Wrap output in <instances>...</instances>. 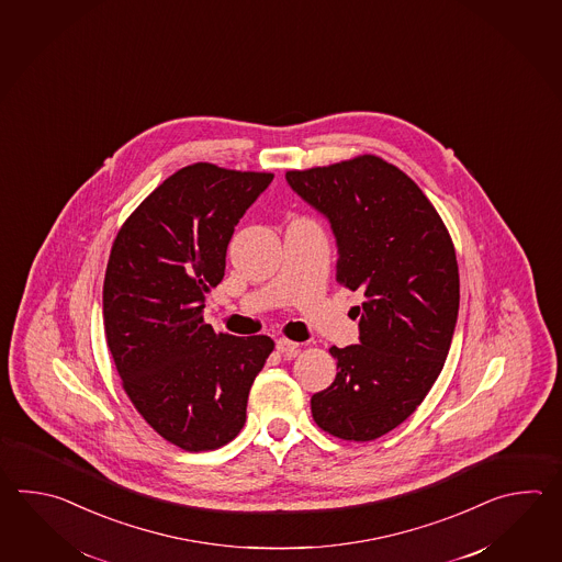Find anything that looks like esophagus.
<instances>
[{"label":"esophagus","instance_id":"1","mask_svg":"<svg viewBox=\"0 0 562 562\" xmlns=\"http://www.w3.org/2000/svg\"><path fill=\"white\" fill-rule=\"evenodd\" d=\"M277 351L283 353L285 358H293L299 351V344L297 341L286 339V337H279V339H277Z\"/></svg>","mask_w":562,"mask_h":562}]
</instances>
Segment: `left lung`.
<instances>
[{
    "mask_svg": "<svg viewBox=\"0 0 562 562\" xmlns=\"http://www.w3.org/2000/svg\"><path fill=\"white\" fill-rule=\"evenodd\" d=\"M337 240V281L361 291L358 346L331 347L334 383L311 397L322 430L370 442L397 428L438 380L454 335V243L418 184L380 156L289 170Z\"/></svg>",
    "mask_w": 562,
    "mask_h": 562,
    "instance_id": "obj_1",
    "label": "left lung"
}]
</instances>
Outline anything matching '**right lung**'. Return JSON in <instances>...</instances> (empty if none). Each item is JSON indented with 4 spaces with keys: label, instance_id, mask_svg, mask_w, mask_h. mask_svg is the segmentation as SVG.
<instances>
[{
    "label": "right lung",
    "instance_id": "obj_1",
    "mask_svg": "<svg viewBox=\"0 0 562 562\" xmlns=\"http://www.w3.org/2000/svg\"><path fill=\"white\" fill-rule=\"evenodd\" d=\"M271 180L209 162L180 168L126 218L110 251L104 331L122 387L150 428L187 452L239 434L276 347L267 335L215 334L203 319L228 240Z\"/></svg>",
    "mask_w": 562,
    "mask_h": 562
}]
</instances>
